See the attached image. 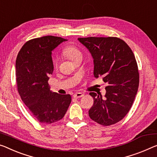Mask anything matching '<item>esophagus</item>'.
Listing matches in <instances>:
<instances>
[{
    "instance_id": "obj_1",
    "label": "esophagus",
    "mask_w": 157,
    "mask_h": 157,
    "mask_svg": "<svg viewBox=\"0 0 157 157\" xmlns=\"http://www.w3.org/2000/svg\"><path fill=\"white\" fill-rule=\"evenodd\" d=\"M83 94L81 93H76L75 94H74L73 97L74 98H80L81 97H83Z\"/></svg>"
}]
</instances>
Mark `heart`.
<instances>
[{
	"mask_svg": "<svg viewBox=\"0 0 157 157\" xmlns=\"http://www.w3.org/2000/svg\"><path fill=\"white\" fill-rule=\"evenodd\" d=\"M63 52L67 57H68L69 58L72 60L73 62L75 61V60L77 58H78V57H83V53H82L81 50L77 47L71 45H67V47H65ZM54 66L55 67H57V60H55L54 61Z\"/></svg>",
	"mask_w": 157,
	"mask_h": 157,
	"instance_id": "obj_1",
	"label": "heart"
}]
</instances>
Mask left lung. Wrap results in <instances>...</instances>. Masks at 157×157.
<instances>
[{
	"mask_svg": "<svg viewBox=\"0 0 157 157\" xmlns=\"http://www.w3.org/2000/svg\"><path fill=\"white\" fill-rule=\"evenodd\" d=\"M92 55L93 74L107 83L106 94L90 93L94 100L89 117L102 126L117 124L131 109L139 86L136 57L124 40L116 37L79 38Z\"/></svg>",
	"mask_w": 157,
	"mask_h": 157,
	"instance_id": "1",
	"label": "left lung"
}]
</instances>
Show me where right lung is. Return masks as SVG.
Here are the masks:
<instances>
[{"mask_svg": "<svg viewBox=\"0 0 157 157\" xmlns=\"http://www.w3.org/2000/svg\"><path fill=\"white\" fill-rule=\"evenodd\" d=\"M64 38L47 36L26 42L16 59L18 92L38 121L52 124L62 119L71 102V95L52 92L48 81L53 72L52 51Z\"/></svg>", "mask_w": 157, "mask_h": 157, "instance_id": "obj_1", "label": "right lung"}]
</instances>
